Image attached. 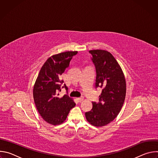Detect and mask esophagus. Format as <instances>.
I'll return each mask as SVG.
<instances>
[{
    "label": "esophagus",
    "mask_w": 158,
    "mask_h": 158,
    "mask_svg": "<svg viewBox=\"0 0 158 158\" xmlns=\"http://www.w3.org/2000/svg\"><path fill=\"white\" fill-rule=\"evenodd\" d=\"M77 99L79 101H82L84 100V97H80V98H77Z\"/></svg>",
    "instance_id": "34e87169"
}]
</instances>
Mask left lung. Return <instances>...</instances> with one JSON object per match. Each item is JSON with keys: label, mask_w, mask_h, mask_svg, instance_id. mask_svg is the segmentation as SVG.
Wrapping results in <instances>:
<instances>
[{"label": "left lung", "mask_w": 158, "mask_h": 158, "mask_svg": "<svg viewBox=\"0 0 158 158\" xmlns=\"http://www.w3.org/2000/svg\"><path fill=\"white\" fill-rule=\"evenodd\" d=\"M89 52L96 67V87H102V90L99 102H92L93 109L85 115L90 124L102 127L119 114L126 98V79L121 66L109 52L96 49Z\"/></svg>", "instance_id": "1"}]
</instances>
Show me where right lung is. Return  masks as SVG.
I'll return each mask as SVG.
<instances>
[{"mask_svg": "<svg viewBox=\"0 0 158 158\" xmlns=\"http://www.w3.org/2000/svg\"><path fill=\"white\" fill-rule=\"evenodd\" d=\"M77 51H67L53 55L41 67L33 89L36 108L42 119L52 125L63 123L70 110L76 106L73 99L67 94L58 98L64 81L60 76L69 67ZM65 88H67L64 84Z\"/></svg>", "mask_w": 158, "mask_h": 158, "instance_id": "1", "label": "right lung"}]
</instances>
